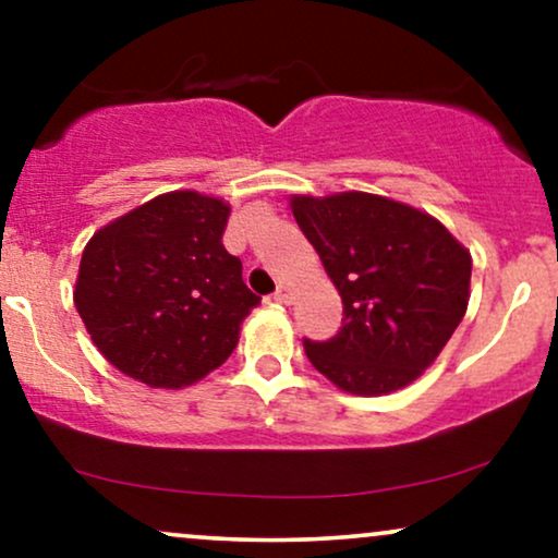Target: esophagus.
Returning a JSON list of instances; mask_svg holds the SVG:
<instances>
[{"mask_svg":"<svg viewBox=\"0 0 558 558\" xmlns=\"http://www.w3.org/2000/svg\"><path fill=\"white\" fill-rule=\"evenodd\" d=\"M272 299H275V301H280V304H291V299H293V293H291V286L280 283V286H278V291L272 293Z\"/></svg>","mask_w":558,"mask_h":558,"instance_id":"34e87169","label":"esophagus"}]
</instances>
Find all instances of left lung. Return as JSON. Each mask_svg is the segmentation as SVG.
<instances>
[{"label": "left lung", "instance_id": "8db88e82", "mask_svg": "<svg viewBox=\"0 0 558 558\" xmlns=\"http://www.w3.org/2000/svg\"><path fill=\"white\" fill-rule=\"evenodd\" d=\"M291 213L343 301L336 336L304 338L317 373L354 396L417 380L462 323L470 252L427 213L362 191L293 196Z\"/></svg>", "mask_w": 558, "mask_h": 558}]
</instances>
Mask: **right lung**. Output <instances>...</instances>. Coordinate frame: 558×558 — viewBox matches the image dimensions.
I'll use <instances>...</instances> for the list:
<instances>
[{
  "mask_svg": "<svg viewBox=\"0 0 558 558\" xmlns=\"http://www.w3.org/2000/svg\"><path fill=\"white\" fill-rule=\"evenodd\" d=\"M228 215L222 198L170 191L86 243L75 310L120 373L151 388H183L233 354L259 296L222 246Z\"/></svg>",
  "mask_w": 558,
  "mask_h": 558,
  "instance_id": "add662e5",
  "label": "right lung"
}]
</instances>
